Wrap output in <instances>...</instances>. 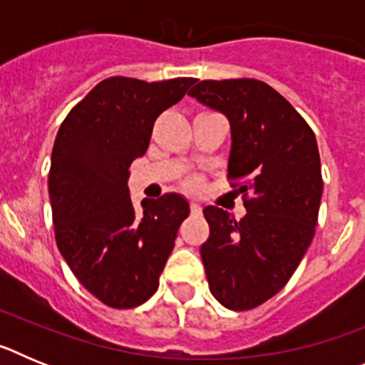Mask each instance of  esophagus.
<instances>
[{"instance_id":"obj_1","label":"esophagus","mask_w":365,"mask_h":365,"mask_svg":"<svg viewBox=\"0 0 365 365\" xmlns=\"http://www.w3.org/2000/svg\"><path fill=\"white\" fill-rule=\"evenodd\" d=\"M190 212H192L193 215H199L202 212V208L197 205V202H190Z\"/></svg>"}]
</instances>
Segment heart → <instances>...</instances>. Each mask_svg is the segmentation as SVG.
Instances as JSON below:
<instances>
[{"mask_svg":"<svg viewBox=\"0 0 365 365\" xmlns=\"http://www.w3.org/2000/svg\"><path fill=\"white\" fill-rule=\"evenodd\" d=\"M188 188H192V190L199 188V180L197 179H190L188 180Z\"/></svg>","mask_w":365,"mask_h":365,"instance_id":"1","label":"heart"}]
</instances>
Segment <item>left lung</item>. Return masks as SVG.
<instances>
[{
	"label": "left lung",
	"mask_w": 365,
	"mask_h": 365,
	"mask_svg": "<svg viewBox=\"0 0 365 365\" xmlns=\"http://www.w3.org/2000/svg\"><path fill=\"white\" fill-rule=\"evenodd\" d=\"M188 95L230 124L228 177L240 180L247 214L206 206L210 235L201 259L214 298L254 309L291 279L307 252L320 210L322 166L307 122L276 89L254 78L202 80Z\"/></svg>",
	"instance_id": "8db88e82"
}]
</instances>
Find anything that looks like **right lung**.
<instances>
[{"instance_id":"1","label":"right lung","mask_w":365,"mask_h":365,"mask_svg":"<svg viewBox=\"0 0 365 365\" xmlns=\"http://www.w3.org/2000/svg\"><path fill=\"white\" fill-rule=\"evenodd\" d=\"M193 82L111 76L58 130L49 172L58 250L78 282L109 307H137L155 294L190 214L179 193L144 199L137 212L128 179L131 163L150 146L155 118Z\"/></svg>"}]
</instances>
